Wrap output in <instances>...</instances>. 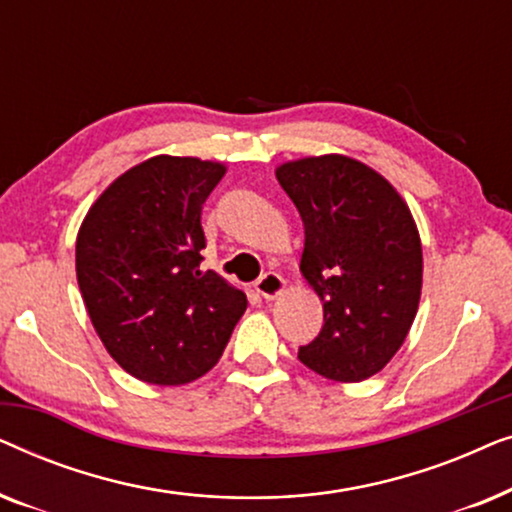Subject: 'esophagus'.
Wrapping results in <instances>:
<instances>
[{
	"instance_id": "esophagus-1",
	"label": "esophagus",
	"mask_w": 512,
	"mask_h": 512,
	"mask_svg": "<svg viewBox=\"0 0 512 512\" xmlns=\"http://www.w3.org/2000/svg\"><path fill=\"white\" fill-rule=\"evenodd\" d=\"M254 289L261 298L275 300L277 296H282L284 293L286 279L282 275H277V272H265V275L254 284Z\"/></svg>"
}]
</instances>
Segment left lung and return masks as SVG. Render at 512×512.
<instances>
[{"label": "left lung", "mask_w": 512, "mask_h": 512, "mask_svg": "<svg viewBox=\"0 0 512 512\" xmlns=\"http://www.w3.org/2000/svg\"><path fill=\"white\" fill-rule=\"evenodd\" d=\"M275 174L305 226L300 272L324 303L321 333L298 359L328 380H366L401 349L422 296V240L408 202L340 153L289 160Z\"/></svg>", "instance_id": "left-lung-1"}]
</instances>
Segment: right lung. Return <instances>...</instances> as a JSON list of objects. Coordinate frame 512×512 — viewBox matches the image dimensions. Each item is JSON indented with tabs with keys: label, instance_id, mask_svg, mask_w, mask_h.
Masks as SVG:
<instances>
[{
	"label": "right lung",
	"instance_id": "add662e5",
	"mask_svg": "<svg viewBox=\"0 0 512 512\" xmlns=\"http://www.w3.org/2000/svg\"><path fill=\"white\" fill-rule=\"evenodd\" d=\"M228 167L153 156L104 188L76 235V279L95 333L137 380L179 387L219 363L247 296L200 270L202 205Z\"/></svg>",
	"mask_w": 512,
	"mask_h": 512
}]
</instances>
